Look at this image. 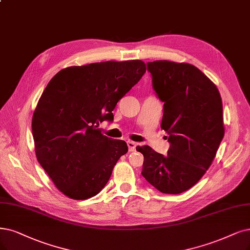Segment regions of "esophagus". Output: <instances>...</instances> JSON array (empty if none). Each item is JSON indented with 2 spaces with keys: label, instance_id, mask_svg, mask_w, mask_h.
Segmentation results:
<instances>
[{
  "label": "esophagus",
  "instance_id": "1",
  "mask_svg": "<svg viewBox=\"0 0 250 250\" xmlns=\"http://www.w3.org/2000/svg\"><path fill=\"white\" fill-rule=\"evenodd\" d=\"M127 146H128V150H130V151H135L137 144L135 142H133V141H127Z\"/></svg>",
  "mask_w": 250,
  "mask_h": 250
}]
</instances>
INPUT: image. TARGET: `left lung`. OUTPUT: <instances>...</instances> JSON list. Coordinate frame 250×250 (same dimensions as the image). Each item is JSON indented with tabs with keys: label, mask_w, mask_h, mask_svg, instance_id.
<instances>
[{
	"label": "left lung",
	"mask_w": 250,
	"mask_h": 250,
	"mask_svg": "<svg viewBox=\"0 0 250 250\" xmlns=\"http://www.w3.org/2000/svg\"><path fill=\"white\" fill-rule=\"evenodd\" d=\"M152 87L164 102L161 127L168 133L167 155L137 146L144 155L143 177L163 193L192 188L214 160L225 135L220 94L204 73L187 62H147Z\"/></svg>",
	"instance_id": "8db88e82"
}]
</instances>
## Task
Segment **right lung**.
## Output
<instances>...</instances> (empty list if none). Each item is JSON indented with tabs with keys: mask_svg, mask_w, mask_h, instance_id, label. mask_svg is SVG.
Returning a JSON list of instances; mask_svg holds the SVG:
<instances>
[{
	"mask_svg": "<svg viewBox=\"0 0 250 250\" xmlns=\"http://www.w3.org/2000/svg\"><path fill=\"white\" fill-rule=\"evenodd\" d=\"M146 72L142 61L94 62L61 70L44 89L32 120L37 160L64 196L94 197L127 152L102 134L117 102Z\"/></svg>",
	"mask_w": 250,
	"mask_h": 250,
	"instance_id": "right-lung-1",
	"label": "right lung"
}]
</instances>
